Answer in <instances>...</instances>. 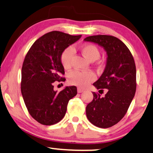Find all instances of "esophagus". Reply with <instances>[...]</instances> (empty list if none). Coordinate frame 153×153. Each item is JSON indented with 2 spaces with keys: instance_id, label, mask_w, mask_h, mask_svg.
<instances>
[{
  "instance_id": "34e87169",
  "label": "esophagus",
  "mask_w": 153,
  "mask_h": 153,
  "mask_svg": "<svg viewBox=\"0 0 153 153\" xmlns=\"http://www.w3.org/2000/svg\"><path fill=\"white\" fill-rule=\"evenodd\" d=\"M77 91H78V93H81L84 91V90L82 89V88H78V90H77Z\"/></svg>"
}]
</instances>
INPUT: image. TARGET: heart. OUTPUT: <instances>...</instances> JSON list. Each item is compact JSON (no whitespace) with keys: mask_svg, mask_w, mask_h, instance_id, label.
Instances as JSON below:
<instances>
[{"mask_svg":"<svg viewBox=\"0 0 153 153\" xmlns=\"http://www.w3.org/2000/svg\"><path fill=\"white\" fill-rule=\"evenodd\" d=\"M81 51L84 56L91 61L96 60L100 57V50L93 44L83 45L81 47ZM74 53L75 50L72 46L66 48L61 53L60 60L64 68L68 69L71 67ZM94 79L95 75L91 71H73L68 74V82L71 85H74L79 87H85Z\"/></svg>","mask_w":153,"mask_h":153,"instance_id":"b5f03b06","label":"heart"}]
</instances>
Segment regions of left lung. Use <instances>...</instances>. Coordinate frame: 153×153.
Instances as JSON below:
<instances>
[{"mask_svg": "<svg viewBox=\"0 0 153 153\" xmlns=\"http://www.w3.org/2000/svg\"><path fill=\"white\" fill-rule=\"evenodd\" d=\"M85 41L102 46L108 58L105 69L93 85L103 93L102 97L93 92V100L86 107L88 120L94 126L108 128L115 126L125 116L136 91V67L128 48L120 40L112 36H88Z\"/></svg>", "mask_w": 153, "mask_h": 153, "instance_id": "left-lung-1", "label": "left lung"}]
</instances>
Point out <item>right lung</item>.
Returning a JSON list of instances; mask_svg holds the SVG:
<instances>
[{
  "label": "right lung",
  "instance_id": "right-lung-1",
  "mask_svg": "<svg viewBox=\"0 0 153 153\" xmlns=\"http://www.w3.org/2000/svg\"><path fill=\"white\" fill-rule=\"evenodd\" d=\"M81 36L52 31L38 38L27 51L21 71V89L27 111L37 122L52 126L65 116L69 100L77 95L75 86L60 92L53 90L55 81H65L61 53Z\"/></svg>",
  "mask_w": 153,
  "mask_h": 153
}]
</instances>
